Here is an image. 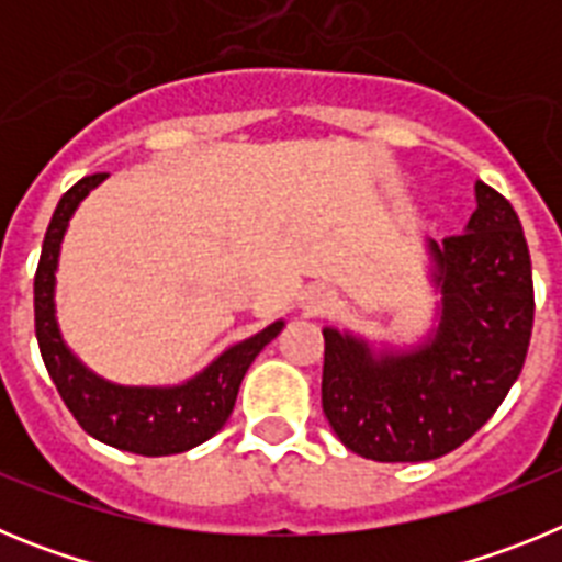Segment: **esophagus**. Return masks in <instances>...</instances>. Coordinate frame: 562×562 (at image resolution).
<instances>
[{
    "mask_svg": "<svg viewBox=\"0 0 562 562\" xmlns=\"http://www.w3.org/2000/svg\"><path fill=\"white\" fill-rule=\"evenodd\" d=\"M331 301H335L331 290H326V286H312V290L304 295V310L312 312V315H317V312L329 310Z\"/></svg>",
    "mask_w": 562,
    "mask_h": 562,
    "instance_id": "esophagus-1",
    "label": "esophagus"
}]
</instances>
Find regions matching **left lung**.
<instances>
[{"label": "left lung", "instance_id": "obj_1", "mask_svg": "<svg viewBox=\"0 0 562 562\" xmlns=\"http://www.w3.org/2000/svg\"><path fill=\"white\" fill-rule=\"evenodd\" d=\"M461 236L428 238L436 326L414 346L324 329V414L371 461H430L464 445L524 369L535 321L532 261L513 205L475 182Z\"/></svg>", "mask_w": 562, "mask_h": 562}]
</instances>
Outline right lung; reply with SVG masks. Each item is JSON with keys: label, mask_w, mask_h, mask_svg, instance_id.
Instances as JSON below:
<instances>
[{"label": "right lung", "mask_w": 562, "mask_h": 562, "mask_svg": "<svg viewBox=\"0 0 562 562\" xmlns=\"http://www.w3.org/2000/svg\"><path fill=\"white\" fill-rule=\"evenodd\" d=\"M106 177L109 173H92L76 182L64 193L49 220L33 281L38 349L64 405L92 439L137 456L186 453L225 428L250 362L284 329V321H276L247 340L233 342L200 374L180 385H121L89 371L72 355L58 329L56 270L72 213Z\"/></svg>", "instance_id": "obj_1"}]
</instances>
